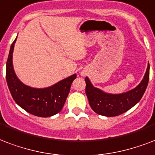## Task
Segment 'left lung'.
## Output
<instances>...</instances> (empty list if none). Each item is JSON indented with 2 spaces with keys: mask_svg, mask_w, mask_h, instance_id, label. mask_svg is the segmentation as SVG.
<instances>
[{
  "mask_svg": "<svg viewBox=\"0 0 155 155\" xmlns=\"http://www.w3.org/2000/svg\"><path fill=\"white\" fill-rule=\"evenodd\" d=\"M150 77V64H148L143 80L135 88L120 94L106 93L95 88L88 77L85 78V93L91 108L97 114L113 117L127 111L138 103L148 85Z\"/></svg>",
  "mask_w": 155,
  "mask_h": 155,
  "instance_id": "8db88e82",
  "label": "left lung"
}]
</instances>
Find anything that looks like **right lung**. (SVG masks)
<instances>
[{
	"instance_id": "1",
	"label": "right lung",
	"mask_w": 155,
	"mask_h": 155,
	"mask_svg": "<svg viewBox=\"0 0 155 155\" xmlns=\"http://www.w3.org/2000/svg\"><path fill=\"white\" fill-rule=\"evenodd\" d=\"M16 39L10 46L6 62V81L13 98L20 107L35 116L50 117L58 114L64 106L76 74L45 88H31L22 84L13 67L12 58Z\"/></svg>"
}]
</instances>
